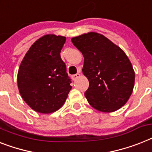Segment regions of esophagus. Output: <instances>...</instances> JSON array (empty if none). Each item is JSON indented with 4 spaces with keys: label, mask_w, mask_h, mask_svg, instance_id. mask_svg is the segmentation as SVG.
<instances>
[{
    "label": "esophagus",
    "mask_w": 152,
    "mask_h": 152,
    "mask_svg": "<svg viewBox=\"0 0 152 152\" xmlns=\"http://www.w3.org/2000/svg\"><path fill=\"white\" fill-rule=\"evenodd\" d=\"M80 76V73H76V74H75V75H73V76H72V80H77V79H78Z\"/></svg>",
    "instance_id": "obj_1"
}]
</instances>
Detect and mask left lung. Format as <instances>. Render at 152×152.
<instances>
[{"label": "left lung", "instance_id": "8db88e82", "mask_svg": "<svg viewBox=\"0 0 152 152\" xmlns=\"http://www.w3.org/2000/svg\"><path fill=\"white\" fill-rule=\"evenodd\" d=\"M72 42L84 57L82 71L89 80L84 94L89 104L103 112H113L123 107L135 82V72L125 52L94 32L72 38Z\"/></svg>", "mask_w": 152, "mask_h": 152}]
</instances>
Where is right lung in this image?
Here are the masks:
<instances>
[{
  "instance_id": "add662e5",
  "label": "right lung",
  "mask_w": 152,
  "mask_h": 152,
  "mask_svg": "<svg viewBox=\"0 0 152 152\" xmlns=\"http://www.w3.org/2000/svg\"><path fill=\"white\" fill-rule=\"evenodd\" d=\"M65 40L55 34L43 36L30 47L18 68L19 93L36 112L48 114L58 110L72 88L60 55Z\"/></svg>"
}]
</instances>
